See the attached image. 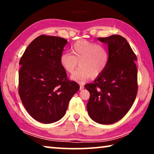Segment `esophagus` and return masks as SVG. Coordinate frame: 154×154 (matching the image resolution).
<instances>
[{
  "mask_svg": "<svg viewBox=\"0 0 154 154\" xmlns=\"http://www.w3.org/2000/svg\"><path fill=\"white\" fill-rule=\"evenodd\" d=\"M79 85H80V90H82L84 88V85H83V83H80Z\"/></svg>",
  "mask_w": 154,
  "mask_h": 154,
  "instance_id": "esophagus-1",
  "label": "esophagus"
}]
</instances>
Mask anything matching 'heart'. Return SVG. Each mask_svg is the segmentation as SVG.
<instances>
[{"instance_id": "1", "label": "heart", "mask_w": 154, "mask_h": 154, "mask_svg": "<svg viewBox=\"0 0 154 154\" xmlns=\"http://www.w3.org/2000/svg\"><path fill=\"white\" fill-rule=\"evenodd\" d=\"M71 53L64 52L60 58L62 68L72 73L79 64V68L71 75V79L83 83L92 76L98 77L105 71L109 62V51L106 47L93 41L80 39L71 47Z\"/></svg>"}]
</instances>
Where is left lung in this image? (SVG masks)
<instances>
[{"instance_id":"left-lung-1","label":"left lung","mask_w":154,"mask_h":154,"mask_svg":"<svg viewBox=\"0 0 154 154\" xmlns=\"http://www.w3.org/2000/svg\"><path fill=\"white\" fill-rule=\"evenodd\" d=\"M108 45L109 62L102 74L85 88L90 94L87 109L91 119L111 124L124 118L134 102L138 90L137 56L123 36L98 37Z\"/></svg>"}]
</instances>
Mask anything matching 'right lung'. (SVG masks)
Masks as SVG:
<instances>
[{"mask_svg": "<svg viewBox=\"0 0 154 154\" xmlns=\"http://www.w3.org/2000/svg\"><path fill=\"white\" fill-rule=\"evenodd\" d=\"M67 41L42 35L34 39L20 60V97L36 121L51 124L64 116L69 101L79 89L68 79L60 58Z\"/></svg>", "mask_w": 154, "mask_h": 154, "instance_id": "right-lung-1", "label": "right lung"}]
</instances>
